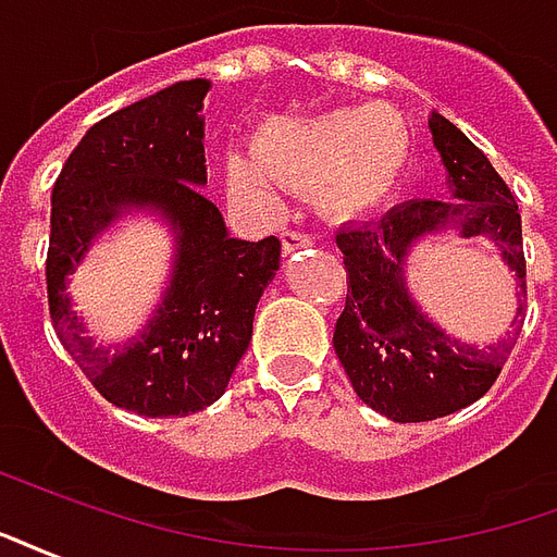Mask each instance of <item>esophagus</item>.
Here are the masks:
<instances>
[{
	"label": "esophagus",
	"mask_w": 557,
	"mask_h": 557,
	"mask_svg": "<svg viewBox=\"0 0 557 557\" xmlns=\"http://www.w3.org/2000/svg\"><path fill=\"white\" fill-rule=\"evenodd\" d=\"M315 238L310 232L301 230H286L283 232V253H295V250H304V247H313Z\"/></svg>",
	"instance_id": "obj_1"
}]
</instances>
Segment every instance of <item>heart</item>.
<instances>
[{"label": "heart", "mask_w": 557, "mask_h": 557, "mask_svg": "<svg viewBox=\"0 0 557 557\" xmlns=\"http://www.w3.org/2000/svg\"><path fill=\"white\" fill-rule=\"evenodd\" d=\"M409 151L403 119L382 107L274 115L262 122L256 146L226 151V178L247 199L274 196L280 182L313 190L325 214L355 220L397 190Z\"/></svg>", "instance_id": "b5f03b06"}]
</instances>
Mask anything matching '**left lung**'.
<instances>
[{
  "label": "left lung",
  "mask_w": 557,
  "mask_h": 557,
  "mask_svg": "<svg viewBox=\"0 0 557 557\" xmlns=\"http://www.w3.org/2000/svg\"><path fill=\"white\" fill-rule=\"evenodd\" d=\"M432 143L456 199H409L373 223L337 232L349 274L334 349L355 394L397 423H420L478 403L502 373L525 322L522 218L490 158L444 115L432 113ZM450 225L463 237H490L515 271L520 307L508 337L478 350L430 323L405 286V259L423 234Z\"/></svg>",
  "instance_id": "left-lung-1"
}]
</instances>
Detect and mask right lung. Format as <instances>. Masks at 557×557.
<instances>
[{
  "label": "right lung",
  "mask_w": 557,
  "mask_h": 557,
  "mask_svg": "<svg viewBox=\"0 0 557 557\" xmlns=\"http://www.w3.org/2000/svg\"><path fill=\"white\" fill-rule=\"evenodd\" d=\"M208 79H182L86 131L53 184L47 301L67 355L95 391L146 418H184L223 397L253 337L256 304L280 268V238H230L202 196ZM131 207H154L176 232L164 301L137 341L95 347L70 310L64 277L90 238Z\"/></svg>",
  "instance_id": "1"
}]
</instances>
